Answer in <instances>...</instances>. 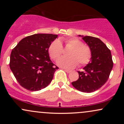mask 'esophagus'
<instances>
[{
	"instance_id": "34e87169",
	"label": "esophagus",
	"mask_w": 124,
	"mask_h": 124,
	"mask_svg": "<svg viewBox=\"0 0 124 124\" xmlns=\"http://www.w3.org/2000/svg\"><path fill=\"white\" fill-rule=\"evenodd\" d=\"M65 71L66 72H67L68 73H70V72H71V70H68V69H65Z\"/></svg>"
}]
</instances>
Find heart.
<instances>
[{
    "mask_svg": "<svg viewBox=\"0 0 124 124\" xmlns=\"http://www.w3.org/2000/svg\"><path fill=\"white\" fill-rule=\"evenodd\" d=\"M66 45L72 48L69 53V57L59 58L56 61L58 66L66 69H72L77 66L79 62L80 65L88 63L92 57L90 49L77 38H70L65 41ZM49 55L53 59L58 58L63 52L62 44L59 40L54 41L48 49Z\"/></svg>",
    "mask_w": 124,
    "mask_h": 124,
    "instance_id": "obj_1",
    "label": "heart"
}]
</instances>
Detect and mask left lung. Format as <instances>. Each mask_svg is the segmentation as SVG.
<instances>
[{
    "mask_svg": "<svg viewBox=\"0 0 124 124\" xmlns=\"http://www.w3.org/2000/svg\"><path fill=\"white\" fill-rule=\"evenodd\" d=\"M81 37L87 44L92 52L89 63L78 71L79 79L72 82L75 89L84 93L97 90L106 83L111 73L113 62L111 51L99 38L91 36Z\"/></svg>",
    "mask_w": 124,
    "mask_h": 124,
    "instance_id": "left-lung-1",
    "label": "left lung"
}]
</instances>
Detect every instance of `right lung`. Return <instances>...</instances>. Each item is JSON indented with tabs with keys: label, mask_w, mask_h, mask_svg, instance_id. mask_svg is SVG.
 Instances as JSON below:
<instances>
[{
	"label": "right lung",
	"mask_w": 124,
	"mask_h": 124,
	"mask_svg": "<svg viewBox=\"0 0 124 124\" xmlns=\"http://www.w3.org/2000/svg\"><path fill=\"white\" fill-rule=\"evenodd\" d=\"M58 35L35 34L23 38L11 52L10 68L23 87L35 92L49 85L58 68L48 49Z\"/></svg>",
	"instance_id": "right-lung-1"
}]
</instances>
